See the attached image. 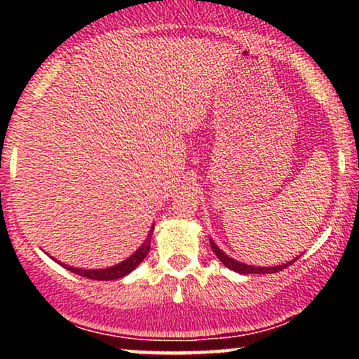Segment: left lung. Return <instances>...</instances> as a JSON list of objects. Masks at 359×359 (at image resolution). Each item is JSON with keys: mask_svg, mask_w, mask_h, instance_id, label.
Segmentation results:
<instances>
[{"mask_svg": "<svg viewBox=\"0 0 359 359\" xmlns=\"http://www.w3.org/2000/svg\"><path fill=\"white\" fill-rule=\"evenodd\" d=\"M209 243H211V248L214 253H216V257L219 258V262L222 263L224 266H228L229 270L233 271H238V273H243V275H250V273H277V271H282L283 269H287V266H290L292 263L295 262V259H292V262H287V263H282V265H277V266H253V265H246V263H241L238 262V259H234L231 257H228V255L222 251L219 246L216 245L212 240H209Z\"/></svg>", "mask_w": 359, "mask_h": 359, "instance_id": "1", "label": "left lung"}]
</instances>
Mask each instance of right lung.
<instances>
[{
    "mask_svg": "<svg viewBox=\"0 0 359 359\" xmlns=\"http://www.w3.org/2000/svg\"><path fill=\"white\" fill-rule=\"evenodd\" d=\"M151 234H154V224H151L150 231H148V236L147 240L142 243V246L135 251L131 257H128L126 259H123L121 263H116V265L109 266V269H100V270H86V269H76V266H69L65 265V263H60L59 259H55L57 263H60L64 269L71 270L72 273L76 275H81V277H86V278H93V280H118V278H123L126 277L128 273H131L140 263L143 262V259L147 258L148 251H150V243H151Z\"/></svg>",
    "mask_w": 359,
    "mask_h": 359,
    "instance_id": "obj_1",
    "label": "right lung"
}]
</instances>
